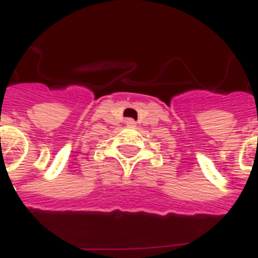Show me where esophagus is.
I'll list each match as a JSON object with an SVG mask.
<instances>
[{"label":"esophagus","instance_id":"1","mask_svg":"<svg viewBox=\"0 0 258 258\" xmlns=\"http://www.w3.org/2000/svg\"><path fill=\"white\" fill-rule=\"evenodd\" d=\"M125 124H127L128 127H135V121L133 118H127V120H125Z\"/></svg>","mask_w":258,"mask_h":258}]
</instances>
